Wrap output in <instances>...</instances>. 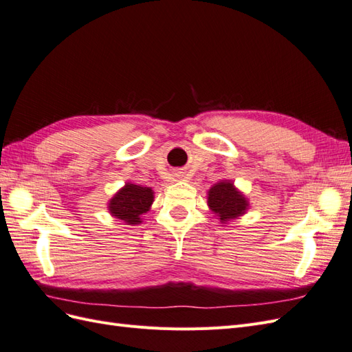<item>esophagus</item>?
Masks as SVG:
<instances>
[{
  "mask_svg": "<svg viewBox=\"0 0 352 352\" xmlns=\"http://www.w3.org/2000/svg\"><path fill=\"white\" fill-rule=\"evenodd\" d=\"M177 176H182V175H177Z\"/></svg>",
  "mask_w": 352,
  "mask_h": 352,
  "instance_id": "1",
  "label": "esophagus"
}]
</instances>
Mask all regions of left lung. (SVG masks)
Here are the masks:
<instances>
[{"label":"left lung","instance_id":"8db88e82","mask_svg":"<svg viewBox=\"0 0 352 352\" xmlns=\"http://www.w3.org/2000/svg\"><path fill=\"white\" fill-rule=\"evenodd\" d=\"M207 206L221 225L236 220L250 208V199L232 180H220L207 190Z\"/></svg>","mask_w":352,"mask_h":352}]
</instances>
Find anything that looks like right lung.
Masks as SVG:
<instances>
[{"label": "right lung", "mask_w": 352, "mask_h": 352, "mask_svg": "<svg viewBox=\"0 0 352 352\" xmlns=\"http://www.w3.org/2000/svg\"><path fill=\"white\" fill-rule=\"evenodd\" d=\"M154 202V190L148 186L126 182L109 201V212L124 225H141L142 216Z\"/></svg>", "instance_id": "obj_1"}]
</instances>
